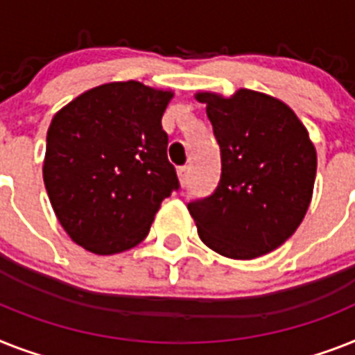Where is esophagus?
<instances>
[{"label":"esophagus","instance_id":"34e87169","mask_svg":"<svg viewBox=\"0 0 355 355\" xmlns=\"http://www.w3.org/2000/svg\"><path fill=\"white\" fill-rule=\"evenodd\" d=\"M178 178H180V184L186 186L187 180H189V166H182V168H178Z\"/></svg>","mask_w":355,"mask_h":355}]
</instances>
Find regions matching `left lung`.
I'll return each mask as SVG.
<instances>
[{"label":"left lung","instance_id":"8db88e82","mask_svg":"<svg viewBox=\"0 0 355 355\" xmlns=\"http://www.w3.org/2000/svg\"><path fill=\"white\" fill-rule=\"evenodd\" d=\"M220 148V180L187 209L198 237L230 259H255L292 237L312 200L318 155L286 103L239 89L198 93Z\"/></svg>","mask_w":355,"mask_h":355}]
</instances>
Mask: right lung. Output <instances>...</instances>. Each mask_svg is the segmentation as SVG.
I'll return each mask as SVG.
<instances>
[{"mask_svg": "<svg viewBox=\"0 0 355 355\" xmlns=\"http://www.w3.org/2000/svg\"><path fill=\"white\" fill-rule=\"evenodd\" d=\"M173 98L140 82L103 83L54 114L43 182L69 237L112 255L148 237L178 184L162 114Z\"/></svg>", "mask_w": 355, "mask_h": 355, "instance_id": "obj_1", "label": "right lung"}]
</instances>
